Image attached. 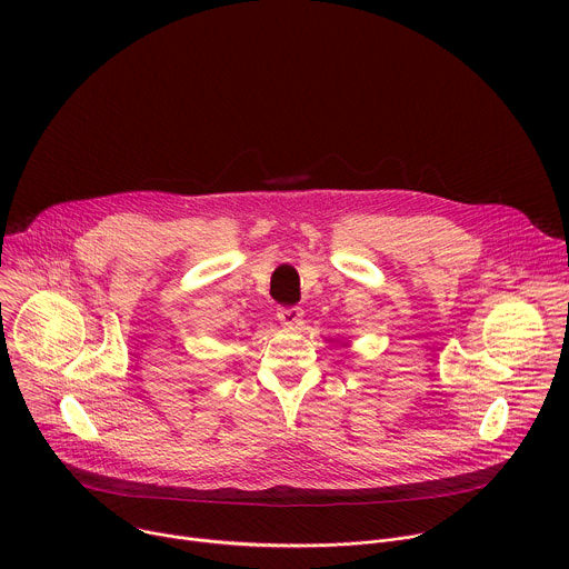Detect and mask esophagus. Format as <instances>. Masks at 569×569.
I'll return each mask as SVG.
<instances>
[{"label":"esophagus","mask_w":569,"mask_h":569,"mask_svg":"<svg viewBox=\"0 0 569 569\" xmlns=\"http://www.w3.org/2000/svg\"><path fill=\"white\" fill-rule=\"evenodd\" d=\"M277 317H279L283 327H297V323H301L303 310L297 308V306H283V308L277 310Z\"/></svg>","instance_id":"1"}]
</instances>
